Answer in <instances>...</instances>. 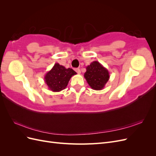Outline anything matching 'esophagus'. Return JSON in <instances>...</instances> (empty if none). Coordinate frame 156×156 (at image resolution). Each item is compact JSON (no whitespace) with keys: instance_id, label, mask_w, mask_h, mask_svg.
<instances>
[{"instance_id":"1","label":"esophagus","mask_w":156,"mask_h":156,"mask_svg":"<svg viewBox=\"0 0 156 156\" xmlns=\"http://www.w3.org/2000/svg\"><path fill=\"white\" fill-rule=\"evenodd\" d=\"M75 72H76L78 74L81 73V70H80L79 68H76V69H75Z\"/></svg>"}]
</instances>
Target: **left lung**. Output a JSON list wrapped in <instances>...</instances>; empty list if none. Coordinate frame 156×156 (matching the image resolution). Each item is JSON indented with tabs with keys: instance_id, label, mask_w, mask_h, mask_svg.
<instances>
[{
	"instance_id": "1",
	"label": "left lung",
	"mask_w": 156,
	"mask_h": 156,
	"mask_svg": "<svg viewBox=\"0 0 156 156\" xmlns=\"http://www.w3.org/2000/svg\"><path fill=\"white\" fill-rule=\"evenodd\" d=\"M86 69L84 77L92 89L101 90L105 87L110 77L107 68L98 61H94L86 67Z\"/></svg>"
}]
</instances>
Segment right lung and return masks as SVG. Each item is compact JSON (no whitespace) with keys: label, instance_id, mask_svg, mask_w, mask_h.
Wrapping results in <instances>:
<instances>
[{"label":"right lung","instance_id":"add662e5","mask_svg":"<svg viewBox=\"0 0 156 156\" xmlns=\"http://www.w3.org/2000/svg\"><path fill=\"white\" fill-rule=\"evenodd\" d=\"M75 74L77 73L72 68H66L58 63H56L45 74L44 81L50 90L60 92L66 88L71 77Z\"/></svg>","mask_w":156,"mask_h":156}]
</instances>
